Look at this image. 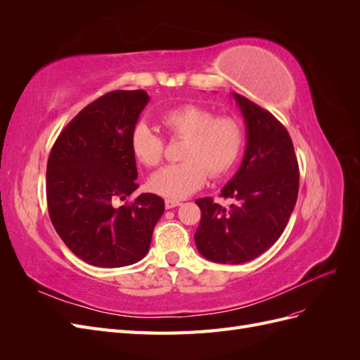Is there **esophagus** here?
Wrapping results in <instances>:
<instances>
[{"label": "esophagus", "mask_w": 360, "mask_h": 360, "mask_svg": "<svg viewBox=\"0 0 360 360\" xmlns=\"http://www.w3.org/2000/svg\"><path fill=\"white\" fill-rule=\"evenodd\" d=\"M181 205L180 201H176V200H165V207L167 209H174V207H179Z\"/></svg>", "instance_id": "obj_1"}]
</instances>
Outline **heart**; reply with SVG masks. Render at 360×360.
Returning a JSON list of instances; mask_svg holds the SVG:
<instances>
[{
	"mask_svg": "<svg viewBox=\"0 0 360 360\" xmlns=\"http://www.w3.org/2000/svg\"><path fill=\"white\" fill-rule=\"evenodd\" d=\"M171 136L184 138L180 158L156 171L148 179V188L168 200H183L197 192L207 179L230 171L242 153L243 130L233 117H214L209 108L183 103L160 115ZM130 150L138 162L156 167L163 156V139L147 123L139 122L130 132Z\"/></svg>",
	"mask_w": 360,
	"mask_h": 360,
	"instance_id": "heart-1",
	"label": "heart"
}]
</instances>
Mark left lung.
I'll return each instance as SVG.
<instances>
[{
  "instance_id": "8db88e82",
  "label": "left lung",
  "mask_w": 360,
  "mask_h": 360,
  "mask_svg": "<svg viewBox=\"0 0 360 360\" xmlns=\"http://www.w3.org/2000/svg\"><path fill=\"white\" fill-rule=\"evenodd\" d=\"M246 126L242 165L221 191L236 204L224 209L212 198L195 202L201 221L198 252L221 264H242L264 254L284 233L299 192V165L292 141L269 111L233 93Z\"/></svg>"
}]
</instances>
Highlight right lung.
I'll list each match as a JSON object with an SVG mask.
<instances>
[{"instance_id":"obj_1","label":"right lung","mask_w":360,"mask_h":360,"mask_svg":"<svg viewBox=\"0 0 360 360\" xmlns=\"http://www.w3.org/2000/svg\"><path fill=\"white\" fill-rule=\"evenodd\" d=\"M150 97L115 90L64 127L48 159L46 198L53 228L72 252L96 267H123L148 252L165 210L155 193L117 207L139 184L130 132Z\"/></svg>"}]
</instances>
